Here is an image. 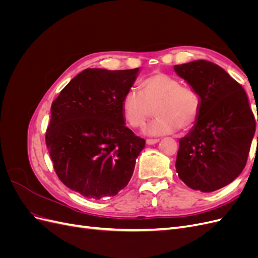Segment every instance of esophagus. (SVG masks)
<instances>
[{
	"instance_id": "obj_1",
	"label": "esophagus",
	"mask_w": 258,
	"mask_h": 258,
	"mask_svg": "<svg viewBox=\"0 0 258 258\" xmlns=\"http://www.w3.org/2000/svg\"><path fill=\"white\" fill-rule=\"evenodd\" d=\"M159 141H160L159 139H147V140H146V144H147V145H153V144L158 143Z\"/></svg>"
}]
</instances>
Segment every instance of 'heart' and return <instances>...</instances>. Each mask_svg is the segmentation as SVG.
<instances>
[{"label":"heart","mask_w":258,"mask_h":258,"mask_svg":"<svg viewBox=\"0 0 258 258\" xmlns=\"http://www.w3.org/2000/svg\"><path fill=\"white\" fill-rule=\"evenodd\" d=\"M140 88L141 91L128 90L121 100L122 116L132 128H143L155 105L158 117L147 127V134L169 135L197 122L201 110L199 93L191 86L182 85L177 77L155 72L145 77Z\"/></svg>","instance_id":"obj_1"}]
</instances>
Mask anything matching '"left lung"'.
I'll list each match as a JSON object with an SVG mask.
<instances>
[{
	"instance_id": "8db88e82",
	"label": "left lung",
	"mask_w": 258,
	"mask_h": 258,
	"mask_svg": "<svg viewBox=\"0 0 258 258\" xmlns=\"http://www.w3.org/2000/svg\"><path fill=\"white\" fill-rule=\"evenodd\" d=\"M174 71L201 99L197 122L179 140L176 172L195 190H217L244 169L256 118L242 86L213 62L197 60L177 64Z\"/></svg>"
}]
</instances>
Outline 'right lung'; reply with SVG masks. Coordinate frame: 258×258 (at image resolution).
<instances>
[{
    "instance_id": "1",
    "label": "right lung",
    "mask_w": 258,
    "mask_h": 258,
    "mask_svg": "<svg viewBox=\"0 0 258 258\" xmlns=\"http://www.w3.org/2000/svg\"><path fill=\"white\" fill-rule=\"evenodd\" d=\"M138 72L86 69L51 104L45 140L53 169L86 198L115 196L134 174L145 140L126 127L120 105Z\"/></svg>"
}]
</instances>
